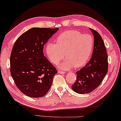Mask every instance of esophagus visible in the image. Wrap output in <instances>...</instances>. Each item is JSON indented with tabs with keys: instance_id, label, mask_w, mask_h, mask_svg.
Here are the masks:
<instances>
[{
	"instance_id": "34e87169",
	"label": "esophagus",
	"mask_w": 121,
	"mask_h": 121,
	"mask_svg": "<svg viewBox=\"0 0 121 121\" xmlns=\"http://www.w3.org/2000/svg\"><path fill=\"white\" fill-rule=\"evenodd\" d=\"M58 73H61V74H65V72L62 71V70H59Z\"/></svg>"
}]
</instances>
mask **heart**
Here are the masks:
<instances>
[{"instance_id":"heart-1","label":"heart","mask_w":121,"mask_h":121,"mask_svg":"<svg viewBox=\"0 0 121 121\" xmlns=\"http://www.w3.org/2000/svg\"><path fill=\"white\" fill-rule=\"evenodd\" d=\"M56 44L48 42L46 53L52 63L57 64L64 57L66 59L59 65L63 70L73 66L79 68L87 62L94 47V39L89 34H82L76 30H67L57 37Z\"/></svg>"}]
</instances>
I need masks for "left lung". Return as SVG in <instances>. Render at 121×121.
Instances as JSON below:
<instances>
[{
    "label": "left lung",
    "instance_id": "1",
    "mask_svg": "<svg viewBox=\"0 0 121 121\" xmlns=\"http://www.w3.org/2000/svg\"><path fill=\"white\" fill-rule=\"evenodd\" d=\"M94 38V49L91 60L76 72L77 79L72 90L80 94L91 93L100 84L108 71V57L105 44L98 33L89 28Z\"/></svg>",
    "mask_w": 121,
    "mask_h": 121
}]
</instances>
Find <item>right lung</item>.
I'll use <instances>...</instances> for the list:
<instances>
[{"label": "right lung", "instance_id": "obj_1", "mask_svg": "<svg viewBox=\"0 0 121 121\" xmlns=\"http://www.w3.org/2000/svg\"><path fill=\"white\" fill-rule=\"evenodd\" d=\"M58 28L34 27L24 33L15 42L10 58V73L17 87L30 97L47 94L58 73L44 56L43 48Z\"/></svg>", "mask_w": 121, "mask_h": 121}]
</instances>
